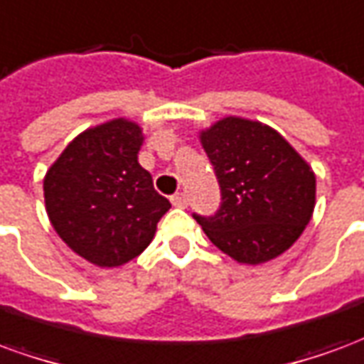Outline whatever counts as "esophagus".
Masks as SVG:
<instances>
[{
  "instance_id": "esophagus-1",
  "label": "esophagus",
  "mask_w": 364,
  "mask_h": 364,
  "mask_svg": "<svg viewBox=\"0 0 364 364\" xmlns=\"http://www.w3.org/2000/svg\"><path fill=\"white\" fill-rule=\"evenodd\" d=\"M187 195L185 193H175L173 197H171V203H173V206H179V208H185L187 206Z\"/></svg>"
}]
</instances>
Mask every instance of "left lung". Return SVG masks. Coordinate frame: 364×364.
I'll list each match as a JSON object with an SVG mask.
<instances>
[{
    "mask_svg": "<svg viewBox=\"0 0 364 364\" xmlns=\"http://www.w3.org/2000/svg\"><path fill=\"white\" fill-rule=\"evenodd\" d=\"M222 205L197 216L208 240L237 263L261 265L296 242L316 206L312 167L274 128L224 117L198 132Z\"/></svg>",
    "mask_w": 364,
    "mask_h": 364,
    "instance_id": "obj_1",
    "label": "left lung"
}]
</instances>
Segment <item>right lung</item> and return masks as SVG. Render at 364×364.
Here are the masks:
<instances>
[{"instance_id": "right-lung-1", "label": "right lung", "mask_w": 364, "mask_h": 364, "mask_svg": "<svg viewBox=\"0 0 364 364\" xmlns=\"http://www.w3.org/2000/svg\"><path fill=\"white\" fill-rule=\"evenodd\" d=\"M142 142L138 122L112 119L75 136L44 175L52 228L97 267H120L138 257L171 208L138 164Z\"/></svg>"}]
</instances>
